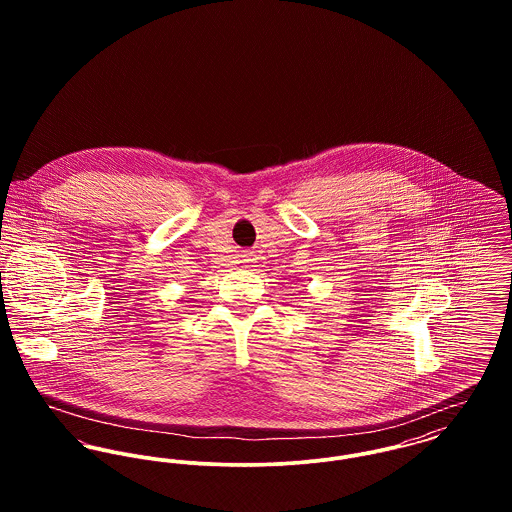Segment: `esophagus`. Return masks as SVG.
<instances>
[{
  "label": "esophagus",
  "instance_id": "obj_1",
  "mask_svg": "<svg viewBox=\"0 0 512 512\" xmlns=\"http://www.w3.org/2000/svg\"><path fill=\"white\" fill-rule=\"evenodd\" d=\"M246 262H250V260H246Z\"/></svg>",
  "mask_w": 512,
  "mask_h": 512
}]
</instances>
